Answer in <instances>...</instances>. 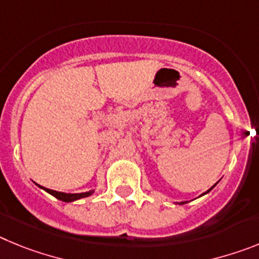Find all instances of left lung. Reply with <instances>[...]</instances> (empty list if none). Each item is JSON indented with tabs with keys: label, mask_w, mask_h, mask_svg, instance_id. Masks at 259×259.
<instances>
[{
	"label": "left lung",
	"mask_w": 259,
	"mask_h": 259,
	"mask_svg": "<svg viewBox=\"0 0 259 259\" xmlns=\"http://www.w3.org/2000/svg\"><path fill=\"white\" fill-rule=\"evenodd\" d=\"M215 185H217V183H215V184H214V185H212L211 188H210V189H207V191H206V192H205V193H202V194H201V196H203V194H206V193H209V192H210V191H211V189H212V188H214ZM176 203H179V205H184V203H187V202H184V201H182V202H176Z\"/></svg>",
	"instance_id": "1"
}]
</instances>
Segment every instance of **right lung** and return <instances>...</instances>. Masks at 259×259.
<instances>
[{"label":"right lung","mask_w":259,"mask_h":259,"mask_svg":"<svg viewBox=\"0 0 259 259\" xmlns=\"http://www.w3.org/2000/svg\"><path fill=\"white\" fill-rule=\"evenodd\" d=\"M38 188L44 189L45 192H48L49 194L54 196L56 198H58L59 201H63V202H74V201L80 200V198H84V197H89V196H92L95 193V189L89 192H83V193H63V192H57V191H53V189L49 188H44V187H41V185L36 184Z\"/></svg>","instance_id":"right-lung-1"}]
</instances>
